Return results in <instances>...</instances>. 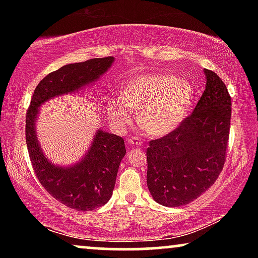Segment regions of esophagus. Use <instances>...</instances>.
I'll return each mask as SVG.
<instances>
[{
    "label": "esophagus",
    "mask_w": 258,
    "mask_h": 258,
    "mask_svg": "<svg viewBox=\"0 0 258 258\" xmlns=\"http://www.w3.org/2000/svg\"><path fill=\"white\" fill-rule=\"evenodd\" d=\"M128 142H129L130 144H135V146H141V144H143L142 139H141V137H139V136H133V137H130V139L128 140Z\"/></svg>",
    "instance_id": "obj_1"
}]
</instances>
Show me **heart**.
Returning a JSON list of instances; mask_svg holds the SVG:
<instances>
[{"mask_svg":"<svg viewBox=\"0 0 258 258\" xmlns=\"http://www.w3.org/2000/svg\"><path fill=\"white\" fill-rule=\"evenodd\" d=\"M194 87L177 76L157 74L130 81L122 97L109 102V115L117 125L132 121L130 109H140L139 123L151 136L172 132L188 115L194 101Z\"/></svg>","mask_w":258,"mask_h":258,"instance_id":"obj_1","label":"heart"}]
</instances>
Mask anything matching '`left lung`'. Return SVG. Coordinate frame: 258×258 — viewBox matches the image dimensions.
I'll list each match as a JSON object with an SVG mask.
<instances>
[{
	"mask_svg": "<svg viewBox=\"0 0 258 258\" xmlns=\"http://www.w3.org/2000/svg\"><path fill=\"white\" fill-rule=\"evenodd\" d=\"M204 73L206 90L194 111L147 149V184L162 206L196 200L217 181L227 158L231 97L216 73Z\"/></svg>",
	"mask_w": 258,
	"mask_h": 258,
	"instance_id": "left-lung-1",
	"label": "left lung"
}]
</instances>
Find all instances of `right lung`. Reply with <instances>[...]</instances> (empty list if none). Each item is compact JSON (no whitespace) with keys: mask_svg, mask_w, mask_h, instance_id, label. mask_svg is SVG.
<instances>
[{"mask_svg":"<svg viewBox=\"0 0 258 258\" xmlns=\"http://www.w3.org/2000/svg\"><path fill=\"white\" fill-rule=\"evenodd\" d=\"M111 56L73 63L48 74L35 88L26 115V142L35 175L58 202L80 211L104 206L112 195L116 176L125 155L124 141L114 134L97 132L89 153L79 164L59 168L49 163L38 146L35 118L38 107L49 98L72 93L107 72Z\"/></svg>","mask_w":258,"mask_h":258,"instance_id":"right-lung-1","label":"right lung"}]
</instances>
